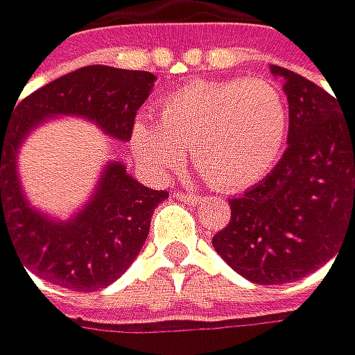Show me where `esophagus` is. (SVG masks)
<instances>
[{
	"instance_id": "1",
	"label": "esophagus",
	"mask_w": 355,
	"mask_h": 355,
	"mask_svg": "<svg viewBox=\"0 0 355 355\" xmlns=\"http://www.w3.org/2000/svg\"><path fill=\"white\" fill-rule=\"evenodd\" d=\"M173 198H175V200H180V202H184V204H198V202H202L200 195L184 193V191H178V193L173 195Z\"/></svg>"
}]
</instances>
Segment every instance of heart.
I'll list each match as a JSON object with an SVG mask.
<instances>
[{"instance_id":"1","label":"heart","mask_w":355,"mask_h":355,"mask_svg":"<svg viewBox=\"0 0 355 355\" xmlns=\"http://www.w3.org/2000/svg\"><path fill=\"white\" fill-rule=\"evenodd\" d=\"M288 138V103L268 78L195 80L162 98L157 125L136 120L131 149L155 175L173 173L189 149L193 164L221 191L257 184Z\"/></svg>"}]
</instances>
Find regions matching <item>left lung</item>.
Masks as SVG:
<instances>
[{
    "label": "left lung",
    "mask_w": 355,
    "mask_h": 355,
    "mask_svg": "<svg viewBox=\"0 0 355 355\" xmlns=\"http://www.w3.org/2000/svg\"><path fill=\"white\" fill-rule=\"evenodd\" d=\"M270 69L288 96V149L266 180L230 200L213 248L243 279L279 286L312 275L355 230V120L312 80Z\"/></svg>",
    "instance_id": "obj_1"
}]
</instances>
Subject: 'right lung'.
Masks as SVG:
<instances>
[{
	"instance_id": "right-lung-1",
	"label": "right lung",
	"mask_w": 355,
	"mask_h": 355,
	"mask_svg": "<svg viewBox=\"0 0 355 355\" xmlns=\"http://www.w3.org/2000/svg\"><path fill=\"white\" fill-rule=\"evenodd\" d=\"M153 83L151 72L87 65L33 92L17 105L8 125L0 123V243L8 239L21 266L43 281L74 292L114 283L134 263L155 206L168 193L142 187L123 162L112 160L96 191L72 217H50L30 204L21 189L17 157L24 140L50 118L78 116L105 136L129 142L136 112Z\"/></svg>"
}]
</instances>
